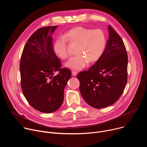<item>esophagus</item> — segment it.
Wrapping results in <instances>:
<instances>
[{
  "instance_id": "obj_1",
  "label": "esophagus",
  "mask_w": 147,
  "mask_h": 147,
  "mask_svg": "<svg viewBox=\"0 0 147 147\" xmlns=\"http://www.w3.org/2000/svg\"><path fill=\"white\" fill-rule=\"evenodd\" d=\"M77 73H77V71H72V74H73L74 76H77Z\"/></svg>"
}]
</instances>
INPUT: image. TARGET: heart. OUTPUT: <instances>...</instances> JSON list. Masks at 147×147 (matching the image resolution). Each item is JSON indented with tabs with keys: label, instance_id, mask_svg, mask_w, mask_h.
<instances>
[{
	"label": "heart",
	"instance_id": "1",
	"mask_svg": "<svg viewBox=\"0 0 147 147\" xmlns=\"http://www.w3.org/2000/svg\"><path fill=\"white\" fill-rule=\"evenodd\" d=\"M67 41L78 44L76 56L71 58L66 66L74 70H81L89 63L98 61L103 53L107 45L105 34L100 29L93 30L77 27L67 31L63 36L58 37L53 44V50L63 60L69 57Z\"/></svg>",
	"mask_w": 147,
	"mask_h": 147
}]
</instances>
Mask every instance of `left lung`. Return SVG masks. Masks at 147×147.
Returning a JSON list of instances; mask_svg holds the SVG:
<instances>
[{
	"label": "left lung",
	"mask_w": 147,
	"mask_h": 147,
	"mask_svg": "<svg viewBox=\"0 0 147 147\" xmlns=\"http://www.w3.org/2000/svg\"><path fill=\"white\" fill-rule=\"evenodd\" d=\"M109 38L100 58L87 71L79 73L80 91L91 107L111 106L121 96L127 81L128 56L124 42L111 26Z\"/></svg>",
	"instance_id": "8db88e82"
}]
</instances>
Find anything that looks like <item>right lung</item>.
Wrapping results in <instances>:
<instances>
[{"label": "right lung", "instance_id": "1", "mask_svg": "<svg viewBox=\"0 0 147 147\" xmlns=\"http://www.w3.org/2000/svg\"><path fill=\"white\" fill-rule=\"evenodd\" d=\"M57 26L42 27L28 39L21 56L20 71L23 93L30 105L45 113L57 111L64 99V89L71 72L61 68L51 35ZM56 71L59 73L53 74Z\"/></svg>", "mask_w": 147, "mask_h": 147}]
</instances>
